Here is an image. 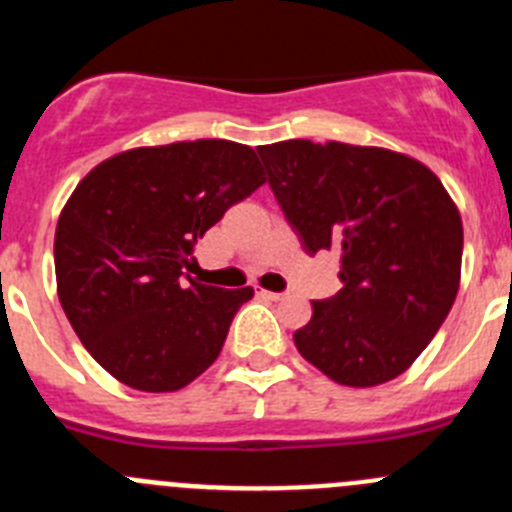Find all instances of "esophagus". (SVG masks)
Listing matches in <instances>:
<instances>
[{
	"label": "esophagus",
	"instance_id": "1",
	"mask_svg": "<svg viewBox=\"0 0 512 512\" xmlns=\"http://www.w3.org/2000/svg\"><path fill=\"white\" fill-rule=\"evenodd\" d=\"M259 295L266 297V300H274V302H282L284 297H287L284 292H266V289H259Z\"/></svg>",
	"mask_w": 512,
	"mask_h": 512
}]
</instances>
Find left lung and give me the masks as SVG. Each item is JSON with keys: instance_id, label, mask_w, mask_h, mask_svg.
Segmentation results:
<instances>
[{"instance_id": "8db88e82", "label": "left lung", "mask_w": 512, "mask_h": 512, "mask_svg": "<svg viewBox=\"0 0 512 512\" xmlns=\"http://www.w3.org/2000/svg\"><path fill=\"white\" fill-rule=\"evenodd\" d=\"M256 151L305 253L341 251L343 287L312 300L297 351L346 387L400 377L459 292L464 230L449 192L387 148L284 140Z\"/></svg>"}]
</instances>
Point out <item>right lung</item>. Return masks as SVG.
Here are the masks:
<instances>
[{
	"mask_svg": "<svg viewBox=\"0 0 512 512\" xmlns=\"http://www.w3.org/2000/svg\"><path fill=\"white\" fill-rule=\"evenodd\" d=\"M253 148L187 140L107 158L58 217V300L102 369L140 392H174L223 351L251 287L197 284V238L264 184Z\"/></svg>",
	"mask_w": 512,
	"mask_h": 512,
	"instance_id": "1",
	"label": "right lung"
}]
</instances>
